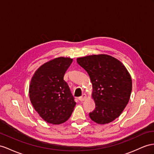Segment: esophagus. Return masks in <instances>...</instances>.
Segmentation results:
<instances>
[{
	"instance_id": "esophagus-1",
	"label": "esophagus",
	"mask_w": 154,
	"mask_h": 154,
	"mask_svg": "<svg viewBox=\"0 0 154 154\" xmlns=\"http://www.w3.org/2000/svg\"><path fill=\"white\" fill-rule=\"evenodd\" d=\"M86 94H82V95L81 97H79L78 99H79V101H84V100L86 99Z\"/></svg>"
}]
</instances>
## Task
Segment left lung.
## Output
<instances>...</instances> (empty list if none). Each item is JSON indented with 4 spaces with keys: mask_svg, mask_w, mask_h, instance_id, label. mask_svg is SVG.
<instances>
[{
    "mask_svg": "<svg viewBox=\"0 0 154 154\" xmlns=\"http://www.w3.org/2000/svg\"><path fill=\"white\" fill-rule=\"evenodd\" d=\"M77 62L88 73L92 83L96 109L89 113L90 118L99 124L115 120L131 96L132 81L127 69L120 61L107 54L78 58Z\"/></svg>",
    "mask_w": 154,
    "mask_h": 154,
    "instance_id": "left-lung-1",
    "label": "left lung"
}]
</instances>
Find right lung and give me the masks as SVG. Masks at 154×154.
<instances>
[{
  "label": "right lung",
  "instance_id": "1",
  "mask_svg": "<svg viewBox=\"0 0 154 154\" xmlns=\"http://www.w3.org/2000/svg\"><path fill=\"white\" fill-rule=\"evenodd\" d=\"M72 61L70 58H54L39 67L31 79V103L39 116L49 124H60L68 120L76 105L64 80Z\"/></svg>",
  "mask_w": 154,
  "mask_h": 154
}]
</instances>
